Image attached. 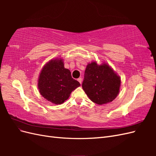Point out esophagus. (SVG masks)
<instances>
[{
  "instance_id": "1",
  "label": "esophagus",
  "mask_w": 156,
  "mask_h": 156,
  "mask_svg": "<svg viewBox=\"0 0 156 156\" xmlns=\"http://www.w3.org/2000/svg\"><path fill=\"white\" fill-rule=\"evenodd\" d=\"M77 81L80 83V84H81V83H82V78H81V77H79V78L77 79Z\"/></svg>"
}]
</instances>
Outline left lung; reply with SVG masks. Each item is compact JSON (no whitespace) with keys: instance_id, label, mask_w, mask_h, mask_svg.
I'll return each mask as SVG.
<instances>
[{"instance_id":"1","label":"left lung","mask_w":156,"mask_h":156,"mask_svg":"<svg viewBox=\"0 0 156 156\" xmlns=\"http://www.w3.org/2000/svg\"><path fill=\"white\" fill-rule=\"evenodd\" d=\"M120 79L108 65L88 64L84 72L82 87L91 101L98 105L112 101L117 96Z\"/></svg>"}]
</instances>
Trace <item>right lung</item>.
I'll return each mask as SVG.
<instances>
[{"mask_svg":"<svg viewBox=\"0 0 156 156\" xmlns=\"http://www.w3.org/2000/svg\"><path fill=\"white\" fill-rule=\"evenodd\" d=\"M81 84L64 68L62 60H51L41 70L38 79L41 95L56 105L64 103L70 94Z\"/></svg>","mask_w":156,"mask_h":156,"instance_id":"add662e5","label":"right lung"}]
</instances>
